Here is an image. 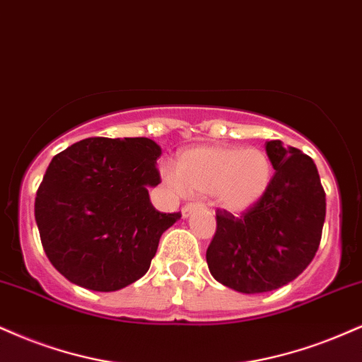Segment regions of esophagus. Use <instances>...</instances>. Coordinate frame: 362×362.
<instances>
[{"instance_id": "1", "label": "esophagus", "mask_w": 362, "mask_h": 362, "mask_svg": "<svg viewBox=\"0 0 362 362\" xmlns=\"http://www.w3.org/2000/svg\"><path fill=\"white\" fill-rule=\"evenodd\" d=\"M197 209H204V204H200V202H190V204H187V206L182 207V216L189 217L190 214H192L194 211H197Z\"/></svg>"}]
</instances>
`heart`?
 I'll list each match as a JSON object with an SVG mask.
<instances>
[{
	"label": "heart",
	"instance_id": "obj_1",
	"mask_svg": "<svg viewBox=\"0 0 362 362\" xmlns=\"http://www.w3.org/2000/svg\"><path fill=\"white\" fill-rule=\"evenodd\" d=\"M165 180L180 192L212 194L229 212H245L268 192L273 167L258 148L195 146L180 153L177 173H167Z\"/></svg>",
	"mask_w": 362,
	"mask_h": 362
}]
</instances>
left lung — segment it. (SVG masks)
<instances>
[{
    "label": "left lung",
    "mask_w": 362,
    "mask_h": 362,
    "mask_svg": "<svg viewBox=\"0 0 362 362\" xmlns=\"http://www.w3.org/2000/svg\"><path fill=\"white\" fill-rule=\"evenodd\" d=\"M267 155L275 168L268 192L241 216L217 209L206 252L211 275L241 293L295 280L319 250L325 221V192L310 156L280 139L267 141Z\"/></svg>",
    "instance_id": "1"
}]
</instances>
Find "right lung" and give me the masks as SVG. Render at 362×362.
I'll return each instance as SVG.
<instances>
[{
    "label": "right lung",
    "instance_id": "right-lung-1",
    "mask_svg": "<svg viewBox=\"0 0 362 362\" xmlns=\"http://www.w3.org/2000/svg\"><path fill=\"white\" fill-rule=\"evenodd\" d=\"M160 155L150 138H86L52 158L35 221L47 258L69 281L116 291L148 272L162 234L182 217L150 202Z\"/></svg>",
    "mask_w": 362,
    "mask_h": 362
}]
</instances>
